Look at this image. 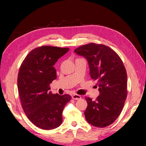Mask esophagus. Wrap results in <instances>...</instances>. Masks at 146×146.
Instances as JSON below:
<instances>
[{"label": "esophagus", "mask_w": 146, "mask_h": 146, "mask_svg": "<svg viewBox=\"0 0 146 146\" xmlns=\"http://www.w3.org/2000/svg\"><path fill=\"white\" fill-rule=\"evenodd\" d=\"M71 98H72L74 100H79L81 98V97L80 95H76V94H73V95H72V97H71Z\"/></svg>", "instance_id": "esophagus-1"}]
</instances>
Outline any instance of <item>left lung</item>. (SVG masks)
Masks as SVG:
<instances>
[{"label":"left lung","instance_id":"8db88e82","mask_svg":"<svg viewBox=\"0 0 146 146\" xmlns=\"http://www.w3.org/2000/svg\"><path fill=\"white\" fill-rule=\"evenodd\" d=\"M74 51L88 60L90 75L97 80L100 93L95 100L86 97V119L93 126H108L120 115L127 97V73L122 61L115 51L102 44H88Z\"/></svg>","mask_w":146,"mask_h":146}]
</instances>
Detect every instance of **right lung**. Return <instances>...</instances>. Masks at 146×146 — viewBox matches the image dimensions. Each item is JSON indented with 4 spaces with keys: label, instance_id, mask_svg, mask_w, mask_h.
<instances>
[{
    "label": "right lung",
    "instance_id": "obj_1",
    "mask_svg": "<svg viewBox=\"0 0 146 146\" xmlns=\"http://www.w3.org/2000/svg\"><path fill=\"white\" fill-rule=\"evenodd\" d=\"M69 48L41 46L33 49L22 63L17 86L22 107L29 120L40 129L60 126L62 112L71 100L69 95H54L49 84L56 78L54 65Z\"/></svg>",
    "mask_w": 146,
    "mask_h": 146
}]
</instances>
